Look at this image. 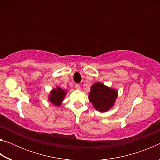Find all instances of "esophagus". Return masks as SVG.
<instances>
[{"label":"esophagus","instance_id":"34e87169","mask_svg":"<svg viewBox=\"0 0 160 160\" xmlns=\"http://www.w3.org/2000/svg\"><path fill=\"white\" fill-rule=\"evenodd\" d=\"M75 89H76V90H80V86L79 84H75Z\"/></svg>","mask_w":160,"mask_h":160}]
</instances>
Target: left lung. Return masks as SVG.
<instances>
[{
  "label": "left lung",
  "instance_id": "obj_1",
  "mask_svg": "<svg viewBox=\"0 0 160 160\" xmlns=\"http://www.w3.org/2000/svg\"><path fill=\"white\" fill-rule=\"evenodd\" d=\"M117 97V90L100 82L93 84L89 92V100L99 112H107L113 108Z\"/></svg>",
  "mask_w": 160,
  "mask_h": 160
}]
</instances>
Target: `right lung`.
Returning <instances> with one entry per match:
<instances>
[{"mask_svg": "<svg viewBox=\"0 0 160 160\" xmlns=\"http://www.w3.org/2000/svg\"><path fill=\"white\" fill-rule=\"evenodd\" d=\"M67 92L68 90H65L58 86L56 87V88H53L50 91V94L48 97V101H49L54 106H61Z\"/></svg>", "mask_w": 160, "mask_h": 160, "instance_id": "add662e5", "label": "right lung"}]
</instances>
